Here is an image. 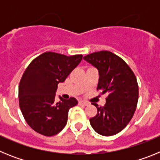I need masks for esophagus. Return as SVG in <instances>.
I'll return each instance as SVG.
<instances>
[{
	"instance_id": "1",
	"label": "esophagus",
	"mask_w": 160,
	"mask_h": 160,
	"mask_svg": "<svg viewBox=\"0 0 160 160\" xmlns=\"http://www.w3.org/2000/svg\"><path fill=\"white\" fill-rule=\"evenodd\" d=\"M79 104L80 105H82V106H88L89 103L87 102H84V101H80L79 102Z\"/></svg>"
}]
</instances>
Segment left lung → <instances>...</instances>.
<instances>
[{
    "instance_id": "left-lung-1",
    "label": "left lung",
    "mask_w": 160,
    "mask_h": 160,
    "mask_svg": "<svg viewBox=\"0 0 160 160\" xmlns=\"http://www.w3.org/2000/svg\"><path fill=\"white\" fill-rule=\"evenodd\" d=\"M84 60L98 70L97 90L107 94L104 107L90 119L93 129L103 136L118 134L127 127L136 109L138 98L137 79L131 68L121 58L110 51H99L85 56Z\"/></svg>"
}]
</instances>
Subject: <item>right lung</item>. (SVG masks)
I'll return each mask as SVG.
<instances>
[{
    "label": "right lung",
    "instance_id": "obj_1",
    "mask_svg": "<svg viewBox=\"0 0 160 160\" xmlns=\"http://www.w3.org/2000/svg\"><path fill=\"white\" fill-rule=\"evenodd\" d=\"M82 59V54L68 57L46 52L26 68L19 84V105L26 122L36 132L53 136L66 127L69 110L78 100L59 96L60 101H55L58 84L66 80Z\"/></svg>",
    "mask_w": 160,
    "mask_h": 160
}]
</instances>
